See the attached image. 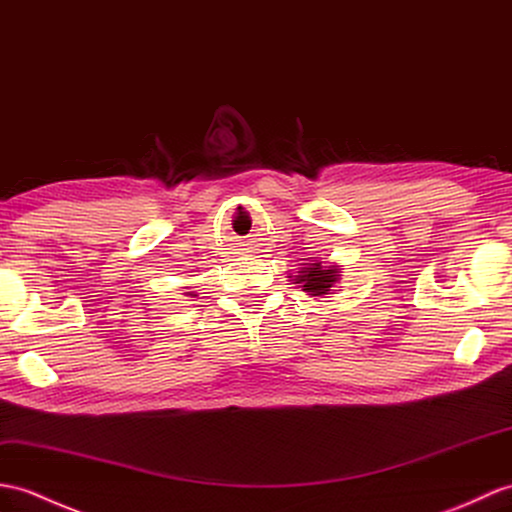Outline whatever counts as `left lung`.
I'll use <instances>...</instances> for the list:
<instances>
[{
    "mask_svg": "<svg viewBox=\"0 0 512 512\" xmlns=\"http://www.w3.org/2000/svg\"><path fill=\"white\" fill-rule=\"evenodd\" d=\"M342 268L331 264L323 266V261L310 259V264H301L299 275L290 277L292 283H299L303 292L310 296H316V299H323L327 294H334V285L342 279Z\"/></svg>",
    "mask_w": 512,
    "mask_h": 512,
    "instance_id": "obj_1",
    "label": "left lung"
}]
</instances>
